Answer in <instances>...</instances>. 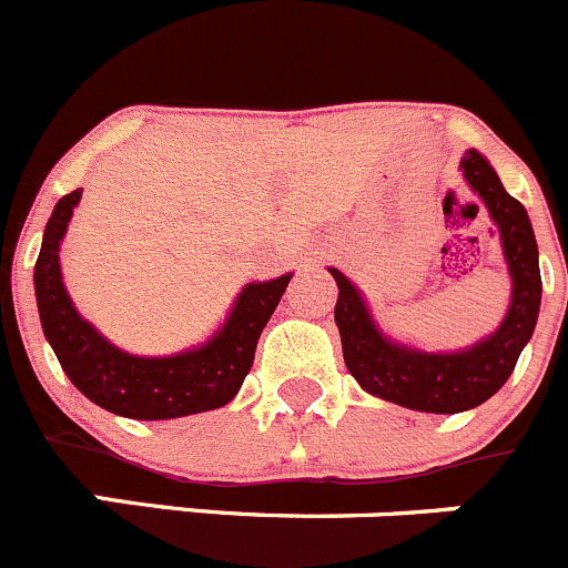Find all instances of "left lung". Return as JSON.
<instances>
[{
    "label": "left lung",
    "mask_w": 568,
    "mask_h": 568,
    "mask_svg": "<svg viewBox=\"0 0 568 568\" xmlns=\"http://www.w3.org/2000/svg\"><path fill=\"white\" fill-rule=\"evenodd\" d=\"M459 168L470 190L485 201L493 224L499 226L507 272L513 280L510 308L490 336L454 353H426L395 342L373 322L362 291L338 268H331L338 285L336 325L349 375L369 395L434 415H457L496 395L516 369L540 308L538 243L527 210L507 193L479 151H465Z\"/></svg>",
    "instance_id": "1"
}]
</instances>
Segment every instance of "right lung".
Returning <instances> with one entry per match:
<instances>
[{
  "mask_svg": "<svg viewBox=\"0 0 568 568\" xmlns=\"http://www.w3.org/2000/svg\"><path fill=\"white\" fill-rule=\"evenodd\" d=\"M81 193V187L72 190L55 204L33 272L41 327L63 373L92 404L134 420H171L230 404L252 369L260 333L291 274L243 285L224 327L199 347L162 358L131 356L94 331L63 288L58 252Z\"/></svg>",
  "mask_w": 568,
  "mask_h": 568,
  "instance_id": "1",
  "label": "right lung"
}]
</instances>
